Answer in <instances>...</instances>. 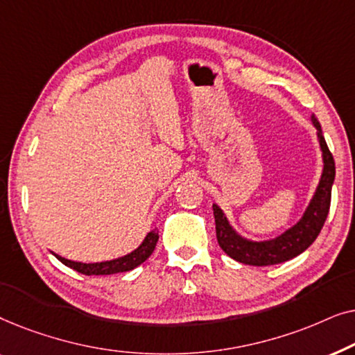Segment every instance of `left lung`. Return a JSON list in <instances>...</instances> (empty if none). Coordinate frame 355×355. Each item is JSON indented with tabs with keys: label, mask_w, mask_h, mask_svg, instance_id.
<instances>
[{
	"label": "left lung",
	"mask_w": 355,
	"mask_h": 355,
	"mask_svg": "<svg viewBox=\"0 0 355 355\" xmlns=\"http://www.w3.org/2000/svg\"><path fill=\"white\" fill-rule=\"evenodd\" d=\"M312 124L317 129V137L323 158V171L318 186L315 189L313 197L310 198L302 218L293 227L286 230L283 234L275 237V239L250 241L232 230V226L230 225L221 208L216 203H213L218 244L231 259L254 266L283 263V261H288L299 254H302L318 237L329 211L331 187L334 182V174H336V166H334L333 155L329 152L327 140L323 137L322 125H320L318 119L313 114Z\"/></svg>",
	"instance_id": "obj_1"
}]
</instances>
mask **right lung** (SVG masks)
Here are the masks:
<instances>
[{
  "mask_svg": "<svg viewBox=\"0 0 355 355\" xmlns=\"http://www.w3.org/2000/svg\"><path fill=\"white\" fill-rule=\"evenodd\" d=\"M158 242V231L157 227L148 232L145 236V239L142 241L137 249L130 252V254L124 255V257H118V259L113 260H106V261H96V263H82V261H72L67 260L64 257L58 255V254H51L56 257L61 263H64L69 268L79 271L82 275L92 276V275H114V273H124V271H130L134 270L135 266L142 265L145 260L152 255V252L155 250V245Z\"/></svg>",
  "mask_w": 355,
  "mask_h": 355,
  "instance_id": "obj_1",
  "label": "right lung"
}]
</instances>
